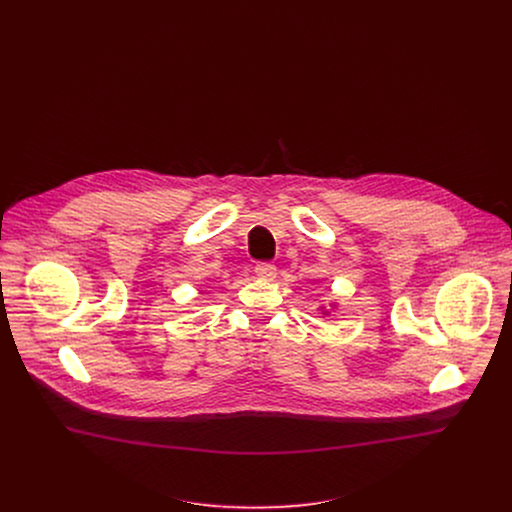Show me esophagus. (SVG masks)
Wrapping results in <instances>:
<instances>
[{
    "label": "esophagus",
    "mask_w": 512,
    "mask_h": 512,
    "mask_svg": "<svg viewBox=\"0 0 512 512\" xmlns=\"http://www.w3.org/2000/svg\"><path fill=\"white\" fill-rule=\"evenodd\" d=\"M256 276H260L262 280H274L276 278V266L262 262V264L256 266Z\"/></svg>",
    "instance_id": "obj_1"
}]
</instances>
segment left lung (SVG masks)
<instances>
[{
    "label": "left lung",
    "mask_w": 512,
    "mask_h": 512,
    "mask_svg": "<svg viewBox=\"0 0 512 512\" xmlns=\"http://www.w3.org/2000/svg\"><path fill=\"white\" fill-rule=\"evenodd\" d=\"M317 309L327 317V315H331V311H335V309H337V301H331L329 305H319Z\"/></svg>",
    "instance_id": "8db88e82"
}]
</instances>
